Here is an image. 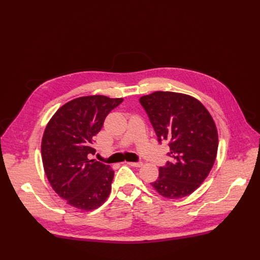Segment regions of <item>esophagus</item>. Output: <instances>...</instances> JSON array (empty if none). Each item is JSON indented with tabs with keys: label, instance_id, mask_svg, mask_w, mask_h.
Returning <instances> with one entry per match:
<instances>
[{
	"label": "esophagus",
	"instance_id": "obj_1",
	"mask_svg": "<svg viewBox=\"0 0 260 260\" xmlns=\"http://www.w3.org/2000/svg\"><path fill=\"white\" fill-rule=\"evenodd\" d=\"M127 165H129L132 167H136V168H140V167H142L143 162L141 160H139L137 162H127Z\"/></svg>",
	"mask_w": 260,
	"mask_h": 260
}]
</instances>
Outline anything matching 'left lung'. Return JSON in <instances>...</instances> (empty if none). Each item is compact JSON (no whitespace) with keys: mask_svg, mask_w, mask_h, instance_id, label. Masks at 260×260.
<instances>
[{"mask_svg":"<svg viewBox=\"0 0 260 260\" xmlns=\"http://www.w3.org/2000/svg\"><path fill=\"white\" fill-rule=\"evenodd\" d=\"M159 143L168 141L171 160L151 184L163 197L192 194L207 178L216 159L218 135L208 109L183 93L155 91L139 100Z\"/></svg>","mask_w":260,"mask_h":260,"instance_id":"obj_1","label":"left lung"}]
</instances>
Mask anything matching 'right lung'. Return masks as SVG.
<instances>
[{
    "label": "right lung",
    "mask_w": 260,
    "mask_h": 260,
    "mask_svg": "<svg viewBox=\"0 0 260 260\" xmlns=\"http://www.w3.org/2000/svg\"><path fill=\"white\" fill-rule=\"evenodd\" d=\"M122 98L88 95L74 99L56 112L45 128L41 153L47 179L68 204L80 210L99 208L112 188L114 171L94 155L93 137Z\"/></svg>",
    "instance_id": "add662e5"
}]
</instances>
